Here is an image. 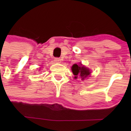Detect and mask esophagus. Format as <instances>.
Listing matches in <instances>:
<instances>
[{
    "label": "esophagus",
    "instance_id": "obj_1",
    "mask_svg": "<svg viewBox=\"0 0 131 131\" xmlns=\"http://www.w3.org/2000/svg\"><path fill=\"white\" fill-rule=\"evenodd\" d=\"M54 61L56 62V63H61V59H60V58H55Z\"/></svg>",
    "mask_w": 131,
    "mask_h": 131
}]
</instances>
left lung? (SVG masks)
Here are the masks:
<instances>
[{
  "label": "left lung",
  "instance_id": "1",
  "mask_svg": "<svg viewBox=\"0 0 131 131\" xmlns=\"http://www.w3.org/2000/svg\"><path fill=\"white\" fill-rule=\"evenodd\" d=\"M72 70L75 75L74 78L77 79L79 76L81 78L82 80H84L85 78L89 77L91 74L90 70L83 66L81 63H80V64H74L72 67Z\"/></svg>",
  "mask_w": 131,
  "mask_h": 131
}]
</instances>
